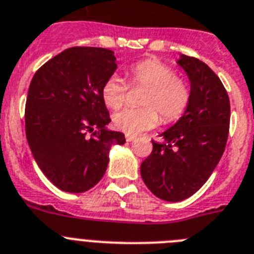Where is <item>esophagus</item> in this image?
<instances>
[{
    "mask_svg": "<svg viewBox=\"0 0 254 254\" xmlns=\"http://www.w3.org/2000/svg\"><path fill=\"white\" fill-rule=\"evenodd\" d=\"M125 139H127V142H133V140L135 139V135H130V134H127V135H125Z\"/></svg>",
    "mask_w": 254,
    "mask_h": 254,
    "instance_id": "obj_1",
    "label": "esophagus"
}]
</instances>
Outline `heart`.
<instances>
[{"mask_svg":"<svg viewBox=\"0 0 254 254\" xmlns=\"http://www.w3.org/2000/svg\"><path fill=\"white\" fill-rule=\"evenodd\" d=\"M133 85L146 86L142 97L143 107H125L112 115L114 127L127 134H138L156 127L178 120L189 107L191 87L189 82L176 76L174 68L160 59L148 58L130 65L127 69ZM125 81L111 74L102 85V99L110 108H119L127 98Z\"/></svg>","mask_w":254,"mask_h":254,"instance_id":"1","label":"heart"}]
</instances>
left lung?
<instances>
[{
  "instance_id": "1",
  "label": "left lung",
  "mask_w": 254,
  "mask_h": 254,
  "mask_svg": "<svg viewBox=\"0 0 254 254\" xmlns=\"http://www.w3.org/2000/svg\"><path fill=\"white\" fill-rule=\"evenodd\" d=\"M189 76L191 101L180 120L152 140V152L140 164L151 192L167 201H182L200 190L221 160L229 137L230 99L214 72L199 59L181 55Z\"/></svg>"
}]
</instances>
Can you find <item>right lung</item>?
<instances>
[{
  "label": "right lung",
  "instance_id": "1",
  "mask_svg": "<svg viewBox=\"0 0 254 254\" xmlns=\"http://www.w3.org/2000/svg\"><path fill=\"white\" fill-rule=\"evenodd\" d=\"M114 51L71 48L35 73L25 103V135L36 163L53 185L80 193L106 173L112 144L125 143L108 130L102 85L116 71Z\"/></svg>",
  "mask_w": 254,
  "mask_h": 254
}]
</instances>
